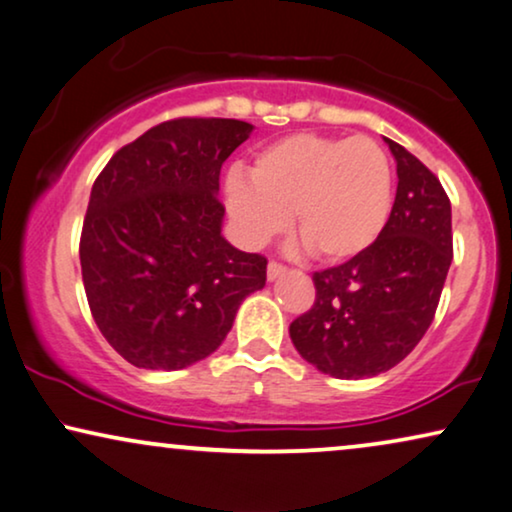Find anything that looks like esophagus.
I'll return each instance as SVG.
<instances>
[{
  "instance_id": "34e87169",
  "label": "esophagus",
  "mask_w": 512,
  "mask_h": 512,
  "mask_svg": "<svg viewBox=\"0 0 512 512\" xmlns=\"http://www.w3.org/2000/svg\"><path fill=\"white\" fill-rule=\"evenodd\" d=\"M285 264H281V262H276V260H271L269 262V267H267V276H269V281H276L278 276H283L285 274Z\"/></svg>"
}]
</instances>
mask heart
I'll return each instance as SVG.
<instances>
[{
	"label": "heart",
	"instance_id": "1",
	"mask_svg": "<svg viewBox=\"0 0 512 512\" xmlns=\"http://www.w3.org/2000/svg\"><path fill=\"white\" fill-rule=\"evenodd\" d=\"M227 208L243 243L260 248L295 231L316 260L344 262L370 248L393 203V168L365 135L292 133L260 149L250 175L231 170Z\"/></svg>",
	"mask_w": 512,
	"mask_h": 512
}]
</instances>
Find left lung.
<instances>
[{
	"instance_id": "1",
	"label": "left lung",
	"mask_w": 512,
	"mask_h": 512,
	"mask_svg": "<svg viewBox=\"0 0 512 512\" xmlns=\"http://www.w3.org/2000/svg\"><path fill=\"white\" fill-rule=\"evenodd\" d=\"M398 192L370 248L313 274L316 299L290 323L306 363L337 379L374 377L398 365L433 323L452 264V203L440 180L388 140Z\"/></svg>"
}]
</instances>
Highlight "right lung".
Instances as JSON below:
<instances>
[{"label":"right lung","instance_id":"1","mask_svg":"<svg viewBox=\"0 0 512 512\" xmlns=\"http://www.w3.org/2000/svg\"><path fill=\"white\" fill-rule=\"evenodd\" d=\"M250 131L238 119L163 121L95 177L81 278L102 337L135 367L182 370L210 356L267 283V257L220 234L222 163Z\"/></svg>","mask_w":512,"mask_h":512}]
</instances>
